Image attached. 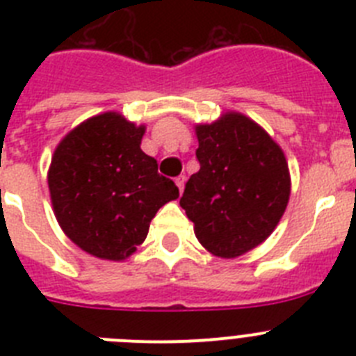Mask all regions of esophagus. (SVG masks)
Listing matches in <instances>:
<instances>
[{
    "label": "esophagus",
    "mask_w": 356,
    "mask_h": 356,
    "mask_svg": "<svg viewBox=\"0 0 356 356\" xmlns=\"http://www.w3.org/2000/svg\"><path fill=\"white\" fill-rule=\"evenodd\" d=\"M176 185L180 188V193H184V187H185V176H178L176 178Z\"/></svg>",
    "instance_id": "34e87169"
}]
</instances>
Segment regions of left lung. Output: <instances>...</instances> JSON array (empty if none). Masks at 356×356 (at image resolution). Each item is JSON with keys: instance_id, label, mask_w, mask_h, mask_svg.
Returning <instances> with one entry per match:
<instances>
[{"instance_id": "left-lung-1", "label": "left lung", "mask_w": 356, "mask_h": 356, "mask_svg": "<svg viewBox=\"0 0 356 356\" xmlns=\"http://www.w3.org/2000/svg\"><path fill=\"white\" fill-rule=\"evenodd\" d=\"M196 135L200 171L185 184L180 205L201 246L235 259L262 244L284 216L287 160L262 127L238 112L197 124Z\"/></svg>"}]
</instances>
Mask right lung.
<instances>
[{"label":"right lung","mask_w":356,"mask_h":356,"mask_svg":"<svg viewBox=\"0 0 356 356\" xmlns=\"http://www.w3.org/2000/svg\"><path fill=\"white\" fill-rule=\"evenodd\" d=\"M144 130L105 112L69 131L53 153L48 185L56 221L97 259H128L160 207L180 194L140 149Z\"/></svg>","instance_id":"obj_1"}]
</instances>
